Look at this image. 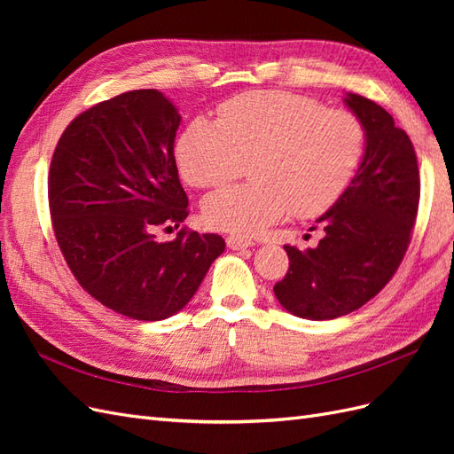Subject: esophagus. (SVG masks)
Masks as SVG:
<instances>
[{"label": "esophagus", "instance_id": "1", "mask_svg": "<svg viewBox=\"0 0 454 454\" xmlns=\"http://www.w3.org/2000/svg\"><path fill=\"white\" fill-rule=\"evenodd\" d=\"M254 242L240 239V237H227V248L231 250H244V248H250Z\"/></svg>", "mask_w": 454, "mask_h": 454}]
</instances>
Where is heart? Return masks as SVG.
<instances>
[{"label":"heart","mask_w":454,"mask_h":454,"mask_svg":"<svg viewBox=\"0 0 454 454\" xmlns=\"http://www.w3.org/2000/svg\"><path fill=\"white\" fill-rule=\"evenodd\" d=\"M365 147L362 121L292 92H244L217 122L195 119L177 140V167L197 189L235 180L248 162L250 184L204 200L206 223L252 237L286 215L314 217L348 187Z\"/></svg>","instance_id":"b5f03b06"}]
</instances>
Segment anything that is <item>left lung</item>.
Listing matches in <instances>:
<instances>
[{"label": "left lung", "mask_w": 454, "mask_h": 454, "mask_svg": "<svg viewBox=\"0 0 454 454\" xmlns=\"http://www.w3.org/2000/svg\"><path fill=\"white\" fill-rule=\"evenodd\" d=\"M345 104L365 129L362 164L318 217V246H284L290 269L274 284L280 305L307 320H333L373 299L400 267L419 212V162L405 130L364 96L347 94Z\"/></svg>", "instance_id": "obj_1"}]
</instances>
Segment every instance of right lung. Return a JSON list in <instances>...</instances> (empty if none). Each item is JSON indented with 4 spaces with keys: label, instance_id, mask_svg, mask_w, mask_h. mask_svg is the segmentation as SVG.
Here are the masks:
<instances>
[{
    "label": "right lung",
    "instance_id": "obj_1",
    "mask_svg": "<svg viewBox=\"0 0 454 454\" xmlns=\"http://www.w3.org/2000/svg\"><path fill=\"white\" fill-rule=\"evenodd\" d=\"M180 114L155 89L122 92L77 115L49 170L51 222L75 280L107 309L157 322L195 295L225 240L180 227L187 195L174 159Z\"/></svg>",
    "mask_w": 454,
    "mask_h": 454
}]
</instances>
